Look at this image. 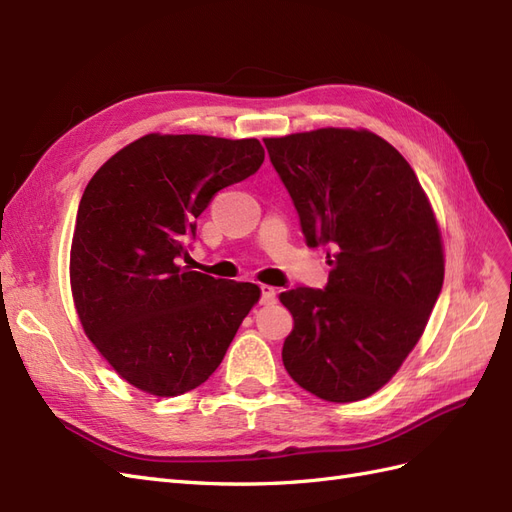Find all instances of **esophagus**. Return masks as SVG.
Segmentation results:
<instances>
[{
	"mask_svg": "<svg viewBox=\"0 0 512 512\" xmlns=\"http://www.w3.org/2000/svg\"><path fill=\"white\" fill-rule=\"evenodd\" d=\"M275 297H277L275 288L265 286V284L260 286V303H262V305H271V303H275Z\"/></svg>",
	"mask_w": 512,
	"mask_h": 512,
	"instance_id": "obj_1",
	"label": "esophagus"
}]
</instances>
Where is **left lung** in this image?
<instances>
[{
    "mask_svg": "<svg viewBox=\"0 0 512 512\" xmlns=\"http://www.w3.org/2000/svg\"><path fill=\"white\" fill-rule=\"evenodd\" d=\"M327 288H292L282 361L312 395L348 404L389 382L421 339L444 282L436 215L401 153L369 130L265 138Z\"/></svg>",
    "mask_w": 512,
    "mask_h": 512,
    "instance_id": "1",
    "label": "left lung"
}]
</instances>
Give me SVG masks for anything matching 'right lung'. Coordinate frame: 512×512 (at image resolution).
Returning a JSON list of instances; mask_svg holds the SVG:
<instances>
[{"mask_svg":"<svg viewBox=\"0 0 512 512\" xmlns=\"http://www.w3.org/2000/svg\"><path fill=\"white\" fill-rule=\"evenodd\" d=\"M265 162L256 138L147 134L117 151L83 192L70 286L83 329L136 389L177 397L203 384L260 299L177 265L211 198Z\"/></svg>","mask_w":512,"mask_h":512,"instance_id":"add662e5","label":"right lung"}]
</instances>
